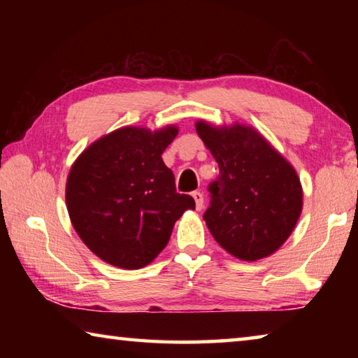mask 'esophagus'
I'll return each mask as SVG.
<instances>
[{
	"instance_id": "1",
	"label": "esophagus",
	"mask_w": 358,
	"mask_h": 358,
	"mask_svg": "<svg viewBox=\"0 0 358 358\" xmlns=\"http://www.w3.org/2000/svg\"><path fill=\"white\" fill-rule=\"evenodd\" d=\"M192 197H194V201H196V208L202 210L203 208V194L199 192V191H194Z\"/></svg>"
}]
</instances>
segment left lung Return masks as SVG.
Masks as SVG:
<instances>
[{"label":"left lung","instance_id":"left-lung-1","mask_svg":"<svg viewBox=\"0 0 358 358\" xmlns=\"http://www.w3.org/2000/svg\"><path fill=\"white\" fill-rule=\"evenodd\" d=\"M196 131L220 166L203 213L213 238L248 262L273 254L301 213L303 191L295 169L250 126L216 128L197 121Z\"/></svg>","mask_w":358,"mask_h":358}]
</instances>
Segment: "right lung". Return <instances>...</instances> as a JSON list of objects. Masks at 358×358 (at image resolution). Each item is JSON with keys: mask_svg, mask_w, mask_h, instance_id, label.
Here are the masks:
<instances>
[{"mask_svg": "<svg viewBox=\"0 0 358 358\" xmlns=\"http://www.w3.org/2000/svg\"><path fill=\"white\" fill-rule=\"evenodd\" d=\"M175 126L151 132L126 126L90 145L71 167L66 205L82 241L104 262L137 270L164 250L173 224L196 208L175 189L161 155Z\"/></svg>", "mask_w": 358, "mask_h": 358, "instance_id": "right-lung-1", "label": "right lung"}]
</instances>
